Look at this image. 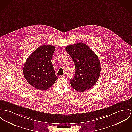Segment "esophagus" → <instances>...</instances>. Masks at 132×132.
I'll return each instance as SVG.
<instances>
[{"instance_id": "34e87169", "label": "esophagus", "mask_w": 132, "mask_h": 132, "mask_svg": "<svg viewBox=\"0 0 132 132\" xmlns=\"http://www.w3.org/2000/svg\"><path fill=\"white\" fill-rule=\"evenodd\" d=\"M59 78H64L65 76H64V75H60V76H59Z\"/></svg>"}]
</instances>
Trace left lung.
<instances>
[{"label": "left lung", "instance_id": "1", "mask_svg": "<svg viewBox=\"0 0 132 132\" xmlns=\"http://www.w3.org/2000/svg\"><path fill=\"white\" fill-rule=\"evenodd\" d=\"M65 49L75 64V76L70 80L72 87L79 92L88 90L100 77L101 64L98 57L83 43L68 46Z\"/></svg>", "mask_w": 132, "mask_h": 132}]
</instances>
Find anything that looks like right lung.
<instances>
[{
  "mask_svg": "<svg viewBox=\"0 0 132 132\" xmlns=\"http://www.w3.org/2000/svg\"><path fill=\"white\" fill-rule=\"evenodd\" d=\"M55 50V46L42 45L31 53L24 64V78L37 89L47 90L58 79L51 62Z\"/></svg>",
  "mask_w": 132,
  "mask_h": 132,
  "instance_id": "right-lung-1",
  "label": "right lung"
}]
</instances>
